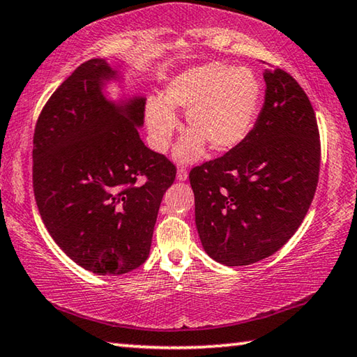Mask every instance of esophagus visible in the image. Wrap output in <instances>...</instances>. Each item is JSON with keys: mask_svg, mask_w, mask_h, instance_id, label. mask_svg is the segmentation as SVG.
Masks as SVG:
<instances>
[{"mask_svg": "<svg viewBox=\"0 0 357 357\" xmlns=\"http://www.w3.org/2000/svg\"><path fill=\"white\" fill-rule=\"evenodd\" d=\"M187 176H189V173H187L185 168H178V172H176V178H178V181H185V179H187Z\"/></svg>", "mask_w": 357, "mask_h": 357, "instance_id": "esophagus-1", "label": "esophagus"}]
</instances>
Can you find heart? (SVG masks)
I'll return each mask as SVG.
<instances>
[{"mask_svg":"<svg viewBox=\"0 0 357 357\" xmlns=\"http://www.w3.org/2000/svg\"><path fill=\"white\" fill-rule=\"evenodd\" d=\"M261 84L249 68L208 63L184 70L167 84L164 100L149 99L144 107L151 143L165 151L178 128L173 110H184L192 129L179 142V162L200 159L206 143L219 153L239 146L255 123Z\"/></svg>","mask_w":357,"mask_h":357,"instance_id":"1","label":"heart"}]
</instances>
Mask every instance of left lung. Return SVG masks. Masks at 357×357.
<instances>
[{
    "instance_id": "left-lung-1",
    "label": "left lung",
    "mask_w": 357,
    "mask_h": 357,
    "mask_svg": "<svg viewBox=\"0 0 357 357\" xmlns=\"http://www.w3.org/2000/svg\"><path fill=\"white\" fill-rule=\"evenodd\" d=\"M263 77L264 104L250 134L189 174L203 249L227 266L257 263L285 245L318 184L321 146L309 98L285 70Z\"/></svg>"
}]
</instances>
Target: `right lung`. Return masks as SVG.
<instances>
[{"label": "right lung", "mask_w": 357, "mask_h": 357, "mask_svg": "<svg viewBox=\"0 0 357 357\" xmlns=\"http://www.w3.org/2000/svg\"><path fill=\"white\" fill-rule=\"evenodd\" d=\"M124 77L104 58L83 63L38 119L33 187L48 233L70 259L99 275L146 261L160 202L176 176L144 146V96H107Z\"/></svg>", "instance_id": "obj_1"}]
</instances>
